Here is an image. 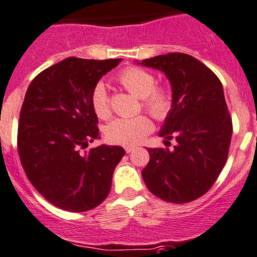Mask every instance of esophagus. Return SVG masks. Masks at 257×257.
<instances>
[{
    "label": "esophagus",
    "instance_id": "esophagus-1",
    "mask_svg": "<svg viewBox=\"0 0 257 257\" xmlns=\"http://www.w3.org/2000/svg\"><path fill=\"white\" fill-rule=\"evenodd\" d=\"M124 150H125V152H126V153H131L132 151L134 150V147H132V146H126V147L124 148Z\"/></svg>",
    "mask_w": 257,
    "mask_h": 257
}]
</instances>
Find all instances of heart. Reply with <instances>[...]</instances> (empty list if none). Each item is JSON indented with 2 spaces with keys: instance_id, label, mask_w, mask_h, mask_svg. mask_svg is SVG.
Instances as JSON below:
<instances>
[{
  "instance_id": "1",
  "label": "heart",
  "mask_w": 257,
  "mask_h": 257,
  "mask_svg": "<svg viewBox=\"0 0 257 257\" xmlns=\"http://www.w3.org/2000/svg\"><path fill=\"white\" fill-rule=\"evenodd\" d=\"M117 81L125 90L142 99V106L157 120H165L174 109V93L166 86H156L155 74L141 67H128L117 74ZM93 111L101 119L110 115V99L102 82L96 83L91 92ZM153 124L146 115L134 117H117L105 128L109 142L121 146H133L142 142L152 132Z\"/></svg>"
}]
</instances>
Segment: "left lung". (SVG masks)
Segmentation results:
<instances>
[{
    "instance_id": "obj_1",
    "label": "left lung",
    "mask_w": 257,
    "mask_h": 257,
    "mask_svg": "<svg viewBox=\"0 0 257 257\" xmlns=\"http://www.w3.org/2000/svg\"><path fill=\"white\" fill-rule=\"evenodd\" d=\"M142 66L160 69L169 78L174 109L160 137L169 148H148L150 162L142 176L148 190L175 204L204 195L227 161L232 119L219 78L194 57L169 53L143 59Z\"/></svg>"
}]
</instances>
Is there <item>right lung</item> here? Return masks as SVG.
<instances>
[{"instance_id":"add662e5","label":"right lung","mask_w":257,"mask_h":257,"mask_svg":"<svg viewBox=\"0 0 257 257\" xmlns=\"http://www.w3.org/2000/svg\"><path fill=\"white\" fill-rule=\"evenodd\" d=\"M121 59L69 57L40 72L26 91L18 151L29 181L53 205L68 212L93 209L109 195L119 146L86 150L100 138L91 92Z\"/></svg>"}]
</instances>
